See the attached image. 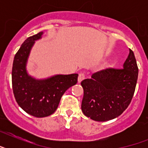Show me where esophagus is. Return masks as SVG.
<instances>
[{"label":"esophagus","mask_w":148,"mask_h":148,"mask_svg":"<svg viewBox=\"0 0 148 148\" xmlns=\"http://www.w3.org/2000/svg\"><path fill=\"white\" fill-rule=\"evenodd\" d=\"M84 78H85V75H84L83 73H80L78 75V79H77V80H78L79 83H81V81H83Z\"/></svg>","instance_id":"esophagus-1"}]
</instances>
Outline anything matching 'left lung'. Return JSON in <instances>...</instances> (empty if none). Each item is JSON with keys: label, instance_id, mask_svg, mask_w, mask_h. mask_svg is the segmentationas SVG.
Listing matches in <instances>:
<instances>
[{"label": "left lung", "instance_id": "8db88e82", "mask_svg": "<svg viewBox=\"0 0 148 148\" xmlns=\"http://www.w3.org/2000/svg\"><path fill=\"white\" fill-rule=\"evenodd\" d=\"M138 77L137 61L130 49L122 69L107 68L81 81L84 114L96 121H107L120 116L131 103Z\"/></svg>", "mask_w": 148, "mask_h": 148}]
</instances>
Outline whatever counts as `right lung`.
Here are the masks:
<instances>
[{"mask_svg": "<svg viewBox=\"0 0 148 148\" xmlns=\"http://www.w3.org/2000/svg\"><path fill=\"white\" fill-rule=\"evenodd\" d=\"M43 32L29 37L15 54L12 67V88L18 105L29 114L45 117L54 113L60 98L77 82V74H57L46 79H36L27 71V62L35 40Z\"/></svg>", "mask_w": 148, "mask_h": 148, "instance_id": "add662e5", "label": "right lung"}]
</instances>
